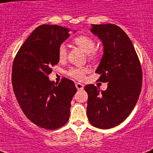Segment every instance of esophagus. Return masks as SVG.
I'll list each match as a JSON object with an SVG mask.
<instances>
[{
  "label": "esophagus",
  "instance_id": "esophagus-1",
  "mask_svg": "<svg viewBox=\"0 0 153 153\" xmlns=\"http://www.w3.org/2000/svg\"><path fill=\"white\" fill-rule=\"evenodd\" d=\"M75 86H76V88L78 89V90H82V89L84 88L83 85L82 83H79V82L75 83Z\"/></svg>",
  "mask_w": 153,
  "mask_h": 153
}]
</instances>
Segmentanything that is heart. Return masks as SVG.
<instances>
[{
    "mask_svg": "<svg viewBox=\"0 0 153 153\" xmlns=\"http://www.w3.org/2000/svg\"><path fill=\"white\" fill-rule=\"evenodd\" d=\"M74 44L78 46L82 51L87 54V57L90 61H96L98 59V54L94 51L95 42L92 38L86 36H80L74 39ZM67 51L64 44H61L58 49V56L60 61H63L67 58ZM88 72L86 67H74L69 70L68 74L70 76L78 80H82L85 74Z\"/></svg>",
    "mask_w": 153,
    "mask_h": 153,
    "instance_id": "b5f03b06",
    "label": "heart"
}]
</instances>
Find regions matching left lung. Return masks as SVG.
Listing matches in <instances>:
<instances>
[{
  "label": "left lung",
  "mask_w": 153,
  "mask_h": 153,
  "mask_svg": "<svg viewBox=\"0 0 153 153\" xmlns=\"http://www.w3.org/2000/svg\"><path fill=\"white\" fill-rule=\"evenodd\" d=\"M91 32L101 39L104 51L96 70L98 81L108 82L105 91L93 84L88 94L86 114L94 127L113 128L126 120L138 101L142 86V71L135 48L126 33L113 24L91 25Z\"/></svg>",
  "instance_id": "obj_1"
}]
</instances>
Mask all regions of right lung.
<instances>
[{
  "label": "right lung",
  "mask_w": 153,
  "mask_h": 153,
  "mask_svg": "<svg viewBox=\"0 0 153 153\" xmlns=\"http://www.w3.org/2000/svg\"><path fill=\"white\" fill-rule=\"evenodd\" d=\"M69 32L58 25H40L13 61L12 82L16 100L30 121L46 129H56L68 121L71 102L77 91L74 82L67 78L59 85L48 78L51 67L59 61V47L70 36Z\"/></svg>",
  "instance_id": "1"
}]
</instances>
